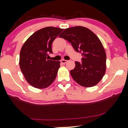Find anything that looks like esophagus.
<instances>
[{
    "mask_svg": "<svg viewBox=\"0 0 128 128\" xmlns=\"http://www.w3.org/2000/svg\"><path fill=\"white\" fill-rule=\"evenodd\" d=\"M67 62V60H62L61 61V62L62 63V64H66Z\"/></svg>",
    "mask_w": 128,
    "mask_h": 128,
    "instance_id": "34e87169",
    "label": "esophagus"
}]
</instances>
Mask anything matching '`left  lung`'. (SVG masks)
Masks as SVG:
<instances>
[{
    "instance_id": "1",
    "label": "left lung",
    "mask_w": 128,
    "mask_h": 128,
    "mask_svg": "<svg viewBox=\"0 0 128 128\" xmlns=\"http://www.w3.org/2000/svg\"><path fill=\"white\" fill-rule=\"evenodd\" d=\"M59 36L70 42L82 56V62L76 61L75 67L70 71L74 81L84 87L98 84L106 67V53L98 36L87 28L78 26L66 29Z\"/></svg>"
}]
</instances>
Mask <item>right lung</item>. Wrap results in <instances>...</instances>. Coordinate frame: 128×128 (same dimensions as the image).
Returning a JSON list of instances; mask_svg holds the SVG:
<instances>
[{"label":"right lung","mask_w":128,"mask_h":128,"mask_svg":"<svg viewBox=\"0 0 128 128\" xmlns=\"http://www.w3.org/2000/svg\"><path fill=\"white\" fill-rule=\"evenodd\" d=\"M63 29L46 27L30 36L22 46L19 65L26 81L30 86L43 89L50 86L56 77L60 61L48 60L52 53V44Z\"/></svg>","instance_id":"obj_1"}]
</instances>
